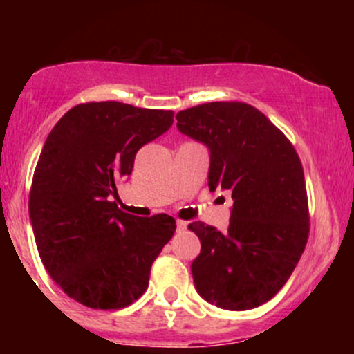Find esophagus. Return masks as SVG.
Here are the masks:
<instances>
[{
    "mask_svg": "<svg viewBox=\"0 0 354 354\" xmlns=\"http://www.w3.org/2000/svg\"><path fill=\"white\" fill-rule=\"evenodd\" d=\"M186 228H188V223L181 221V219H178V221H176V230L178 231H185Z\"/></svg>",
    "mask_w": 354,
    "mask_h": 354,
    "instance_id": "obj_1",
    "label": "esophagus"
}]
</instances>
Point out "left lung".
<instances>
[{
    "mask_svg": "<svg viewBox=\"0 0 354 354\" xmlns=\"http://www.w3.org/2000/svg\"><path fill=\"white\" fill-rule=\"evenodd\" d=\"M176 120L183 135L208 146L209 189H230L234 200L226 233L201 221L188 226L201 241L191 265L194 288L223 310H253L281 290L306 246L301 161L251 104L214 101L180 111Z\"/></svg>",
    "mask_w": 354,
    "mask_h": 354,
    "instance_id": "left-lung-1",
    "label": "left lung"
}]
</instances>
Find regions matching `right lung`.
Listing matches in <instances>:
<instances>
[{"label":"right lung","instance_id":"obj_1","mask_svg":"<svg viewBox=\"0 0 354 354\" xmlns=\"http://www.w3.org/2000/svg\"><path fill=\"white\" fill-rule=\"evenodd\" d=\"M173 111L118 101L71 108L44 141L30 191V218L44 268L70 298L120 310L145 293L173 236L168 214L136 218L111 201L138 149L168 131Z\"/></svg>","mask_w":354,"mask_h":354}]
</instances>
